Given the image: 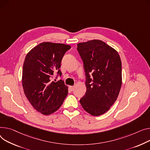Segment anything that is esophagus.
<instances>
[{
  "label": "esophagus",
  "mask_w": 150,
  "mask_h": 150,
  "mask_svg": "<svg viewBox=\"0 0 150 150\" xmlns=\"http://www.w3.org/2000/svg\"><path fill=\"white\" fill-rule=\"evenodd\" d=\"M69 88H70V90H71V91H73L74 88H75V86H70Z\"/></svg>",
  "instance_id": "34e87169"
}]
</instances>
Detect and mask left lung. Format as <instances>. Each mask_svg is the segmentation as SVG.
<instances>
[{
	"instance_id": "1",
	"label": "left lung",
	"mask_w": 150,
	"mask_h": 150,
	"mask_svg": "<svg viewBox=\"0 0 150 150\" xmlns=\"http://www.w3.org/2000/svg\"><path fill=\"white\" fill-rule=\"evenodd\" d=\"M83 62L87 91L80 99L84 110L95 116L107 112L122 85V63L115 49L99 40L77 45Z\"/></svg>"
}]
</instances>
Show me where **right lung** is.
<instances>
[{"mask_svg": "<svg viewBox=\"0 0 150 150\" xmlns=\"http://www.w3.org/2000/svg\"><path fill=\"white\" fill-rule=\"evenodd\" d=\"M71 47L63 43L43 42L25 57L22 79L24 93L33 107L44 115L56 112L67 95L68 87L64 81H52V78L55 73L61 76L62 58Z\"/></svg>", "mask_w": 150, "mask_h": 150, "instance_id": "right-lung-1", "label": "right lung"}]
</instances>
